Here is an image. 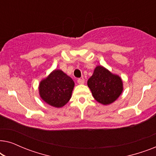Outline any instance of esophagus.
<instances>
[{
  "instance_id": "obj_1",
  "label": "esophagus",
  "mask_w": 156,
  "mask_h": 156,
  "mask_svg": "<svg viewBox=\"0 0 156 156\" xmlns=\"http://www.w3.org/2000/svg\"><path fill=\"white\" fill-rule=\"evenodd\" d=\"M77 82L79 84H83L84 83V79H78L77 80Z\"/></svg>"
}]
</instances>
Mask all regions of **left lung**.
<instances>
[{"instance_id": "1", "label": "left lung", "mask_w": 156, "mask_h": 156, "mask_svg": "<svg viewBox=\"0 0 156 156\" xmlns=\"http://www.w3.org/2000/svg\"><path fill=\"white\" fill-rule=\"evenodd\" d=\"M87 85L94 98L104 105L116 101L123 91V82L120 76L112 74L102 66L95 68Z\"/></svg>"}]
</instances>
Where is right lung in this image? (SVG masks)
Segmentation results:
<instances>
[{"mask_svg":"<svg viewBox=\"0 0 156 156\" xmlns=\"http://www.w3.org/2000/svg\"><path fill=\"white\" fill-rule=\"evenodd\" d=\"M74 82L70 76L59 69H55L39 84L41 99L49 105L60 108L71 98Z\"/></svg>","mask_w":156,"mask_h":156,"instance_id":"add662e5","label":"right lung"}]
</instances>
